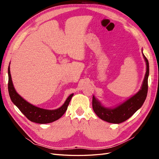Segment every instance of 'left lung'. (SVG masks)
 Masks as SVG:
<instances>
[{"mask_svg": "<svg viewBox=\"0 0 159 159\" xmlns=\"http://www.w3.org/2000/svg\"><path fill=\"white\" fill-rule=\"evenodd\" d=\"M146 61L147 71L141 89L123 103L115 108L105 107L99 101L93 96L92 107L95 114L105 121L111 123H121L129 118L140 109L145 102L148 91V77L149 74L148 61L143 54Z\"/></svg>", "mask_w": 159, "mask_h": 159, "instance_id": "left-lung-1", "label": "left lung"}]
</instances>
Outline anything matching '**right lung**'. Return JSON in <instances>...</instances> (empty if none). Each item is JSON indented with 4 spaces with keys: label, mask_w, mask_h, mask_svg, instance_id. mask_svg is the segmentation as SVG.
Returning <instances> with one entry per match:
<instances>
[{
    "label": "right lung",
    "mask_w": 159,
    "mask_h": 159,
    "mask_svg": "<svg viewBox=\"0 0 159 159\" xmlns=\"http://www.w3.org/2000/svg\"><path fill=\"white\" fill-rule=\"evenodd\" d=\"M8 93L11 101L16 106L20 109V111L25 115L28 119L34 123L45 124L54 122L56 120L60 119L66 111L68 109V106L70 103V100L74 94L70 95L67 98L65 103L60 108L54 110L44 109L34 106L30 103H28L25 99H24L21 96L19 95L14 89L12 81L10 66L8 69Z\"/></svg>",
    "instance_id": "1"
}]
</instances>
